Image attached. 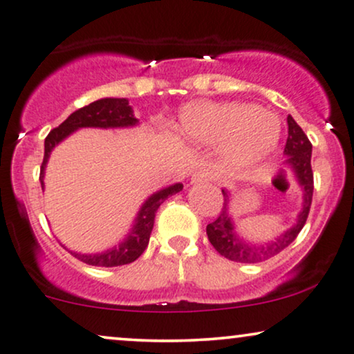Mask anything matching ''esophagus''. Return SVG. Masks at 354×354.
Wrapping results in <instances>:
<instances>
[{
	"label": "esophagus",
	"mask_w": 354,
	"mask_h": 354,
	"mask_svg": "<svg viewBox=\"0 0 354 354\" xmlns=\"http://www.w3.org/2000/svg\"><path fill=\"white\" fill-rule=\"evenodd\" d=\"M212 180V173L207 169H199L191 176V183H207Z\"/></svg>",
	"instance_id": "obj_1"
}]
</instances>
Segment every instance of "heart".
<instances>
[{
  "mask_svg": "<svg viewBox=\"0 0 354 354\" xmlns=\"http://www.w3.org/2000/svg\"><path fill=\"white\" fill-rule=\"evenodd\" d=\"M180 131L189 142H223V155L234 165L266 158L280 138L274 113L247 104H193L181 112Z\"/></svg>",
  "mask_w": 354,
  "mask_h": 354,
  "instance_id": "heart-1",
  "label": "heart"
}]
</instances>
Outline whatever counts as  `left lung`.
<instances>
[{"label": "left lung", "mask_w": 354, "mask_h": 354, "mask_svg": "<svg viewBox=\"0 0 354 354\" xmlns=\"http://www.w3.org/2000/svg\"><path fill=\"white\" fill-rule=\"evenodd\" d=\"M288 138L285 145L283 153L287 155L285 160V168L290 169L293 178L299 181L301 191H304V204L301 211L297 218V224H293L290 229H287L283 234H280L275 241L266 242V244L255 245L249 244L244 239L237 236L236 227H234L232 218L229 214V193L227 189H223L224 194V206L221 209V214L214 223L207 224L206 234L207 239L221 255L234 262L242 263H255L267 261L274 257L279 252H282L285 247H288L297 239L301 229L308 218L310 206H312L313 198V171H312V143L308 136L304 133V130L297 125V122L288 115Z\"/></svg>", "instance_id": "obj_1"}]
</instances>
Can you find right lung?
Segmentation results:
<instances>
[{
    "label": "right lung",
    "mask_w": 354,
    "mask_h": 354,
    "mask_svg": "<svg viewBox=\"0 0 354 354\" xmlns=\"http://www.w3.org/2000/svg\"><path fill=\"white\" fill-rule=\"evenodd\" d=\"M136 123H138V120L135 118L133 110H131L127 99H100L75 110L57 129L50 130L49 135L46 136L44 160H42L39 174L42 189H44V169L46 165H48L50 151H53L55 145H59L64 138H67L72 131L85 129V127H93V129H123V127H133ZM181 189V183H176V185H171L168 188H163L156 191L155 194H151L143 203V206L140 207L138 216H136L135 224L129 232V236L118 245L100 254H77L72 252V250L71 254L84 263L95 267H118L136 261L143 254V250L147 249L148 241H150V234L153 224H155V214L158 207L169 196L180 193Z\"/></svg>",
    "instance_id": "obj_1"
}]
</instances>
